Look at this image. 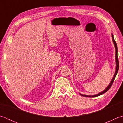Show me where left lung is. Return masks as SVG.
<instances>
[{"label":"left lung","instance_id":"left-lung-1","mask_svg":"<svg viewBox=\"0 0 123 123\" xmlns=\"http://www.w3.org/2000/svg\"><path fill=\"white\" fill-rule=\"evenodd\" d=\"M112 41H113V44L114 45V47H115V49H116L115 57H116V71H115V73H114V75H113V78L112 79L111 82H110L109 85H108V86L105 89H104L103 91H102L101 92H100L99 93H98V94H95V95H84V94H80H80L81 95H82V96H84V97H95L99 96V95H100L101 94H104V93H105V92H106L108 90H109V89L110 88H111V87L112 86V84H113V82L114 81V79H115L116 76L117 75V74L118 73V69H119V61H118V47H117V45L116 41H114V37H113V34H112Z\"/></svg>","mask_w":123,"mask_h":123}]
</instances>
